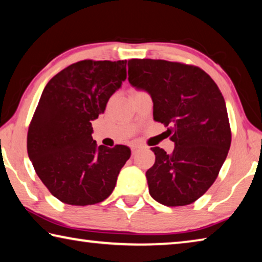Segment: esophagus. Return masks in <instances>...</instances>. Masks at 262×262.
Segmentation results:
<instances>
[{"label": "esophagus", "instance_id": "34e87169", "mask_svg": "<svg viewBox=\"0 0 262 262\" xmlns=\"http://www.w3.org/2000/svg\"><path fill=\"white\" fill-rule=\"evenodd\" d=\"M139 150H140V145H133V147H132V152H133V155L136 154L137 151H139Z\"/></svg>", "mask_w": 262, "mask_h": 262}]
</instances>
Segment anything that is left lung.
<instances>
[{
  "instance_id": "8db88e82",
  "label": "left lung",
  "mask_w": 262,
  "mask_h": 262,
  "mask_svg": "<svg viewBox=\"0 0 262 262\" xmlns=\"http://www.w3.org/2000/svg\"><path fill=\"white\" fill-rule=\"evenodd\" d=\"M128 81L148 91L154 120L167 128L174 150L159 147L147 171L149 193L167 207L187 206L214 184L231 144L227 106L205 70L181 62L152 59L128 61Z\"/></svg>"
}]
</instances>
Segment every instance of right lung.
I'll list each match as a JSON object with an SVG mask.
<instances>
[{"mask_svg": "<svg viewBox=\"0 0 262 262\" xmlns=\"http://www.w3.org/2000/svg\"><path fill=\"white\" fill-rule=\"evenodd\" d=\"M127 61L83 60L61 70L42 91L28 132V154L52 195L72 206L107 199L130 149L99 145L91 121L127 77Z\"/></svg>", "mask_w": 262, "mask_h": 262, "instance_id": "obj_1", "label": "right lung"}]
</instances>
